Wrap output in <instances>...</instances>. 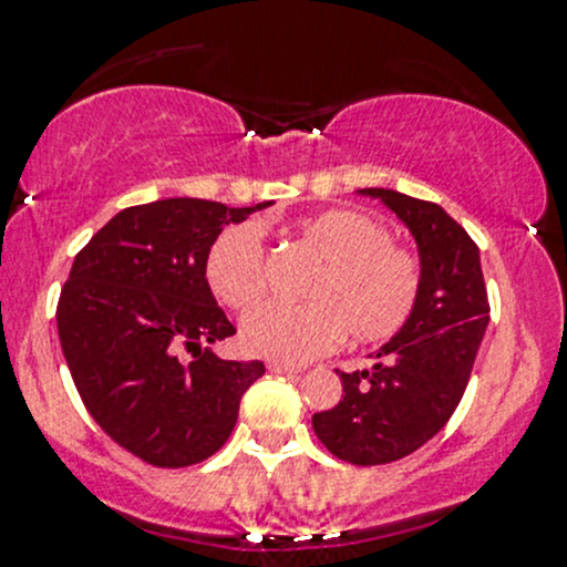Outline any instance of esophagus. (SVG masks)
<instances>
[{
	"label": "esophagus",
	"mask_w": 567,
	"mask_h": 567,
	"mask_svg": "<svg viewBox=\"0 0 567 567\" xmlns=\"http://www.w3.org/2000/svg\"><path fill=\"white\" fill-rule=\"evenodd\" d=\"M269 372H275V374H298V372H301V367L285 364V361H269Z\"/></svg>",
	"instance_id": "obj_1"
}]
</instances>
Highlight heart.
<instances>
[{
  "label": "heart",
  "mask_w": 567,
  "mask_h": 567,
  "mask_svg": "<svg viewBox=\"0 0 567 567\" xmlns=\"http://www.w3.org/2000/svg\"><path fill=\"white\" fill-rule=\"evenodd\" d=\"M319 266L303 288L306 303H264L243 319V346L264 359L303 364L353 343H383L401 332L422 292V264L393 243L391 229L353 208H330L292 224ZM206 282L231 311L266 292V250L256 224H231L210 243Z\"/></svg>",
  "instance_id": "1"
}]
</instances>
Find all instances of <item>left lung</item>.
I'll return each mask as SVG.
<instances>
[{
  "label": "left lung",
  "instance_id": "obj_1",
  "mask_svg": "<svg viewBox=\"0 0 567 567\" xmlns=\"http://www.w3.org/2000/svg\"><path fill=\"white\" fill-rule=\"evenodd\" d=\"M380 197L420 248L422 292L412 319L364 372H340L343 399L311 417L327 452L359 467L417 452L446 425L465 395L488 324V292L478 245L441 206L393 189Z\"/></svg>",
  "mask_w": 567,
  "mask_h": 567
}]
</instances>
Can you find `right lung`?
Wrapping results in <instances>:
<instances>
[{"label": "right lung", "mask_w": 567, "mask_h": 567, "mask_svg": "<svg viewBox=\"0 0 567 567\" xmlns=\"http://www.w3.org/2000/svg\"><path fill=\"white\" fill-rule=\"evenodd\" d=\"M266 206L197 197L132 206L73 258L58 301L73 385L102 431L147 465L189 467L216 454L264 374V361H224L203 346L235 336L206 282L210 243Z\"/></svg>", "instance_id": "right-lung-1"}]
</instances>
